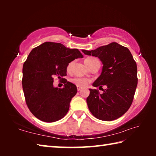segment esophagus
I'll list each match as a JSON object with an SVG mask.
<instances>
[{"instance_id": "obj_1", "label": "esophagus", "mask_w": 156, "mask_h": 156, "mask_svg": "<svg viewBox=\"0 0 156 156\" xmlns=\"http://www.w3.org/2000/svg\"><path fill=\"white\" fill-rule=\"evenodd\" d=\"M77 89H78V91H79L81 90L82 87H80V86H77Z\"/></svg>"}]
</instances>
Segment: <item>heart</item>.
<instances>
[{"label":"heart","instance_id":"b5f03b06","mask_svg":"<svg viewBox=\"0 0 156 156\" xmlns=\"http://www.w3.org/2000/svg\"><path fill=\"white\" fill-rule=\"evenodd\" d=\"M93 58H86L85 60H84V62L85 63L89 61V60H91ZM72 65H73V62H71L67 65V72H69V71L71 70V69H72ZM71 81H72L73 84H75L77 86H80V87H86L88 84V83H89V80H88V79L84 78H80V77L73 78L72 80H71Z\"/></svg>","mask_w":156,"mask_h":156}]
</instances>
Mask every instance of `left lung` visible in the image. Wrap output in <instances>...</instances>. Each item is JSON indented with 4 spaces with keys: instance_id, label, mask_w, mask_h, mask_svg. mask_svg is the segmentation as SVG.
Instances as JSON below:
<instances>
[{
    "instance_id": "left-lung-1",
    "label": "left lung",
    "mask_w": 156,
    "mask_h": 156,
    "mask_svg": "<svg viewBox=\"0 0 156 156\" xmlns=\"http://www.w3.org/2000/svg\"><path fill=\"white\" fill-rule=\"evenodd\" d=\"M84 54L98 57L103 65L101 74L93 86L105 85L103 93L89 89L87 98L89 109L96 118L105 121L118 119L127 112L135 94L138 77L137 65L128 48L117 43L94 50H82Z\"/></svg>"
}]
</instances>
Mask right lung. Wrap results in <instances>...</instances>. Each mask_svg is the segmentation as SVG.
Returning <instances> with one entry per match:
<instances>
[{
    "instance_id": "1",
    "label": "right lung",
    "mask_w": 156,
    "mask_h": 156,
    "mask_svg": "<svg viewBox=\"0 0 156 156\" xmlns=\"http://www.w3.org/2000/svg\"><path fill=\"white\" fill-rule=\"evenodd\" d=\"M83 56L78 49L61 43L45 42L34 48L23 67V89L32 114L43 122H52L64 117L77 93L74 84L64 79V87H54V77L67 76V66Z\"/></svg>"
}]
</instances>
